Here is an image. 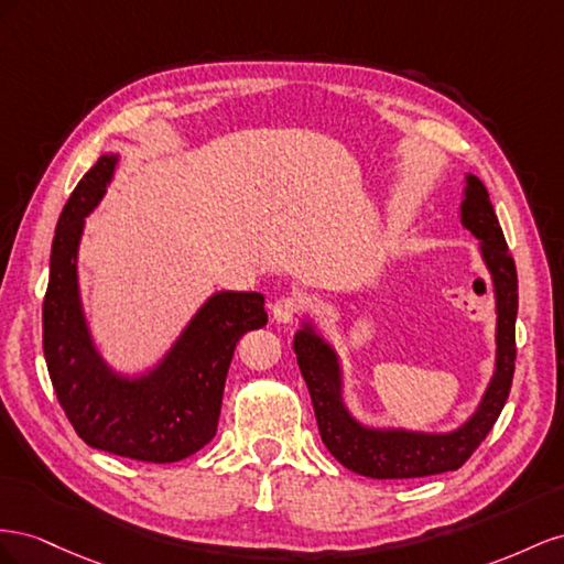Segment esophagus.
<instances>
[{
  "label": "esophagus",
  "instance_id": "obj_1",
  "mask_svg": "<svg viewBox=\"0 0 564 564\" xmlns=\"http://www.w3.org/2000/svg\"><path fill=\"white\" fill-rule=\"evenodd\" d=\"M302 310V300L295 295H288V297H279L273 302V318L279 321V324H291V321L300 314Z\"/></svg>",
  "mask_w": 564,
  "mask_h": 564
}]
</instances>
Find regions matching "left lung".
Segmentation results:
<instances>
[{"label": "left lung", "instance_id": "left-lung-1", "mask_svg": "<svg viewBox=\"0 0 564 564\" xmlns=\"http://www.w3.org/2000/svg\"><path fill=\"white\" fill-rule=\"evenodd\" d=\"M460 221L475 238L494 279L496 291V371L477 411L463 427L446 434L373 430L354 421L343 401V376L337 354L307 324L295 333L293 349L307 382L321 440L347 470L373 479H413L458 470L487 440L501 415L514 373V318H518V271L496 219L489 193L475 174L465 176Z\"/></svg>", "mask_w": 564, "mask_h": 564}]
</instances>
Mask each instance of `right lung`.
<instances>
[{"label":"right lung","instance_id":"add662e5","mask_svg":"<svg viewBox=\"0 0 564 564\" xmlns=\"http://www.w3.org/2000/svg\"><path fill=\"white\" fill-rule=\"evenodd\" d=\"M116 165L112 153L96 160L58 217L42 304L44 359L58 404L89 446L143 463H174L215 437L236 345L248 330L267 326L264 295H213L147 376L132 380L108 368L79 302L77 246Z\"/></svg>","mask_w":564,"mask_h":564}]
</instances>
